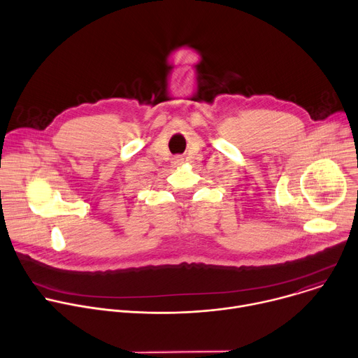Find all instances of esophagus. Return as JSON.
<instances>
[{
  "label": "esophagus",
  "mask_w": 358,
  "mask_h": 358,
  "mask_svg": "<svg viewBox=\"0 0 358 358\" xmlns=\"http://www.w3.org/2000/svg\"><path fill=\"white\" fill-rule=\"evenodd\" d=\"M174 164H176V166L182 164V159H180V157H178V159H174Z\"/></svg>",
  "instance_id": "esophagus-1"
}]
</instances>
